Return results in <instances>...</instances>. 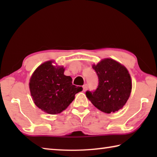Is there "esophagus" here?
Returning <instances> with one entry per match:
<instances>
[{
  "mask_svg": "<svg viewBox=\"0 0 157 157\" xmlns=\"http://www.w3.org/2000/svg\"><path fill=\"white\" fill-rule=\"evenodd\" d=\"M82 87H83V91H86L87 88H88V85L84 84V85H83V86Z\"/></svg>",
  "mask_w": 157,
  "mask_h": 157,
  "instance_id": "esophagus-1",
  "label": "esophagus"
}]
</instances>
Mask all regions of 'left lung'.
<instances>
[{
    "label": "left lung",
    "instance_id": "8db88e82",
    "mask_svg": "<svg viewBox=\"0 0 157 157\" xmlns=\"http://www.w3.org/2000/svg\"><path fill=\"white\" fill-rule=\"evenodd\" d=\"M99 79L98 89L87 91L86 97L100 111L116 112L123 107L132 92V82L128 70L111 58L100 60L92 65Z\"/></svg>",
    "mask_w": 157,
    "mask_h": 157
}]
</instances>
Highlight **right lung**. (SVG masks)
<instances>
[{"label":"right lung","instance_id":"right-lung-1","mask_svg":"<svg viewBox=\"0 0 157 157\" xmlns=\"http://www.w3.org/2000/svg\"><path fill=\"white\" fill-rule=\"evenodd\" d=\"M49 60L37 67L29 82L34 104L41 111L52 115L62 113L82 91V86L72 84V78L64 75L65 68Z\"/></svg>","mask_w":157,"mask_h":157}]
</instances>
